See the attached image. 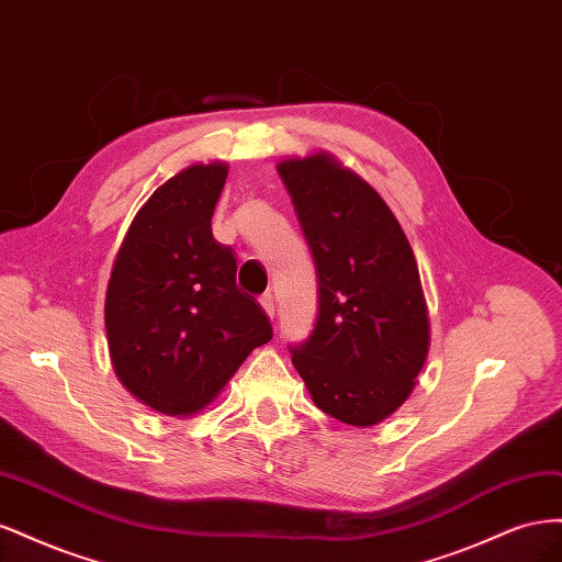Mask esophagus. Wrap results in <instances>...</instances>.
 I'll use <instances>...</instances> for the list:
<instances>
[{"label":"esophagus","instance_id":"esophagus-1","mask_svg":"<svg viewBox=\"0 0 562 562\" xmlns=\"http://www.w3.org/2000/svg\"><path fill=\"white\" fill-rule=\"evenodd\" d=\"M260 304H262V310H265V314H267L269 318H274V312H277V304H274V297H271L269 293H265V295L260 297Z\"/></svg>","mask_w":562,"mask_h":562}]
</instances>
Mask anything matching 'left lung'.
<instances>
[{
	"label": "left lung",
	"mask_w": 562,
	"mask_h": 562,
	"mask_svg": "<svg viewBox=\"0 0 562 562\" xmlns=\"http://www.w3.org/2000/svg\"><path fill=\"white\" fill-rule=\"evenodd\" d=\"M279 176L318 277L312 335L293 366L323 413L380 424L411 396L427 361L429 316L415 255L382 196L330 155L288 159Z\"/></svg>",
	"instance_id": "obj_1"
}]
</instances>
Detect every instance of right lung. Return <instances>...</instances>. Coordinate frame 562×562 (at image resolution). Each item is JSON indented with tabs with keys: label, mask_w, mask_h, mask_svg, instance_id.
I'll list each match as a JSON object with an SVG mask.
<instances>
[{
	"label": "right lung",
	"mask_w": 562,
	"mask_h": 562,
	"mask_svg": "<svg viewBox=\"0 0 562 562\" xmlns=\"http://www.w3.org/2000/svg\"><path fill=\"white\" fill-rule=\"evenodd\" d=\"M227 164H194L147 199L116 252L105 297L116 378L164 415H194L271 339L258 300L236 285V255L211 217Z\"/></svg>",
	"instance_id": "1"
}]
</instances>
